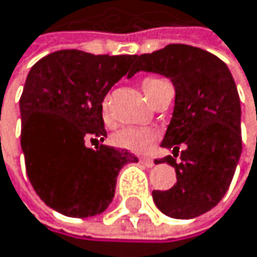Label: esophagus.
Segmentation results:
<instances>
[{
	"label": "esophagus",
	"mask_w": 257,
	"mask_h": 257,
	"mask_svg": "<svg viewBox=\"0 0 257 257\" xmlns=\"http://www.w3.org/2000/svg\"><path fill=\"white\" fill-rule=\"evenodd\" d=\"M139 162L142 164V165H145V167H153L154 165V161L153 159H147V158H142V159H139Z\"/></svg>",
	"instance_id": "1"
}]
</instances>
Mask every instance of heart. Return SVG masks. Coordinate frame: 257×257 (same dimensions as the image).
Wrapping results in <instances>:
<instances>
[{
	"label": "heart",
	"instance_id": "heart-1",
	"mask_svg": "<svg viewBox=\"0 0 257 257\" xmlns=\"http://www.w3.org/2000/svg\"><path fill=\"white\" fill-rule=\"evenodd\" d=\"M159 79H145L142 82V90L147 95L148 99H151L153 92L156 89V85L159 84ZM103 118L106 123H110V117L107 113V103H103ZM159 139L158 131L151 130V127H137V126H130L123 127V130L117 131L112 137L113 145L121 150H127L133 153L144 154L148 153L154 148L156 142Z\"/></svg>",
	"mask_w": 257,
	"mask_h": 257
}]
</instances>
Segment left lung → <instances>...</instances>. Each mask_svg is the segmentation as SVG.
Instances as JSON below:
<instances>
[{"instance_id": "1", "label": "left lung", "mask_w": 257, "mask_h": 257, "mask_svg": "<svg viewBox=\"0 0 257 257\" xmlns=\"http://www.w3.org/2000/svg\"><path fill=\"white\" fill-rule=\"evenodd\" d=\"M137 71L158 73L175 85V107L161 147L181 151V162L165 156L159 162L175 167L176 184L153 190L159 211L172 218H195L220 203L242 153L240 99L223 60L201 48L173 43L151 54L136 56Z\"/></svg>"}]
</instances>
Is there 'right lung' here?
I'll list each match as a JSON object with an SVG mask.
<instances>
[{"label": "right lung", "instance_id": "add662e5", "mask_svg": "<svg viewBox=\"0 0 257 257\" xmlns=\"http://www.w3.org/2000/svg\"><path fill=\"white\" fill-rule=\"evenodd\" d=\"M133 62L127 54L60 50L40 59L26 78L20 98L26 172L40 200L67 217L104 212L123 165L137 162L126 150L87 147L107 136L104 96Z\"/></svg>", "mask_w": 257, "mask_h": 257}]
</instances>
